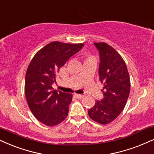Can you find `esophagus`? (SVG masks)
<instances>
[{
    "instance_id": "34e87169",
    "label": "esophagus",
    "mask_w": 154,
    "mask_h": 154,
    "mask_svg": "<svg viewBox=\"0 0 154 154\" xmlns=\"http://www.w3.org/2000/svg\"><path fill=\"white\" fill-rule=\"evenodd\" d=\"M74 96H75L77 98H79V99H81V98H83V97H84V96H83V95L78 94H74Z\"/></svg>"
}]
</instances>
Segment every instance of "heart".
<instances>
[{
    "label": "heart",
    "mask_w": 154,
    "mask_h": 154,
    "mask_svg": "<svg viewBox=\"0 0 154 154\" xmlns=\"http://www.w3.org/2000/svg\"><path fill=\"white\" fill-rule=\"evenodd\" d=\"M88 58H94V56H89Z\"/></svg>",
    "instance_id": "heart-1"
}]
</instances>
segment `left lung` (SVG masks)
<instances>
[{
	"instance_id": "1",
	"label": "left lung",
	"mask_w": 154,
	"mask_h": 154,
	"mask_svg": "<svg viewBox=\"0 0 154 154\" xmlns=\"http://www.w3.org/2000/svg\"><path fill=\"white\" fill-rule=\"evenodd\" d=\"M99 53L98 75L104 83L103 98L88 110L96 122L108 124L115 120L126 106L130 93V78L126 63L120 54L106 43H95Z\"/></svg>"
}]
</instances>
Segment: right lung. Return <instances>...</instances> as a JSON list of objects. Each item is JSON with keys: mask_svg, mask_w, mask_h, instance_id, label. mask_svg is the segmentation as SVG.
<instances>
[{"mask_svg": "<svg viewBox=\"0 0 154 154\" xmlns=\"http://www.w3.org/2000/svg\"><path fill=\"white\" fill-rule=\"evenodd\" d=\"M83 45L50 43L38 51L28 66L25 79L26 100L35 117L46 126H56L68 116L73 96L54 90L52 85L60 68Z\"/></svg>", "mask_w": 154, "mask_h": 154, "instance_id": "add662e5", "label": "right lung"}]
</instances>
